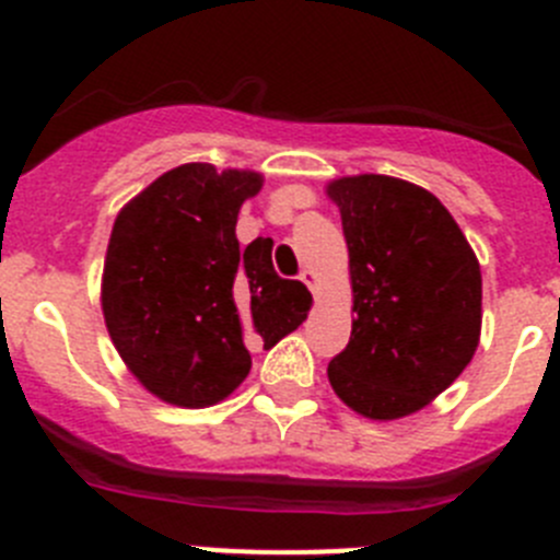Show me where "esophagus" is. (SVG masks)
Wrapping results in <instances>:
<instances>
[{"mask_svg":"<svg viewBox=\"0 0 560 560\" xmlns=\"http://www.w3.org/2000/svg\"><path fill=\"white\" fill-rule=\"evenodd\" d=\"M300 280H303L305 285H308L311 291H319V277H316V271H311V269H303V275H300Z\"/></svg>","mask_w":560,"mask_h":560,"instance_id":"1","label":"esophagus"}]
</instances>
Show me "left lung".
<instances>
[{
    "label": "left lung",
    "instance_id": "left-lung-1",
    "mask_svg": "<svg viewBox=\"0 0 560 560\" xmlns=\"http://www.w3.org/2000/svg\"><path fill=\"white\" fill-rule=\"evenodd\" d=\"M325 192L339 207L353 289V330L328 364L330 387L364 418H407L477 353L479 260L452 212L412 182L359 173Z\"/></svg>",
    "mask_w": 560,
    "mask_h": 560
}]
</instances>
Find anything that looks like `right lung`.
<instances>
[{"label": "right lung", "mask_w": 560, "mask_h": 560, "mask_svg": "<svg viewBox=\"0 0 560 560\" xmlns=\"http://www.w3.org/2000/svg\"><path fill=\"white\" fill-rule=\"evenodd\" d=\"M260 187L257 171L187 162L114 219L103 319L133 378L173 407L224 400L249 375L246 339L275 348L311 311V291L277 277L271 237L237 246V212Z\"/></svg>", "instance_id": "add662e5"}]
</instances>
